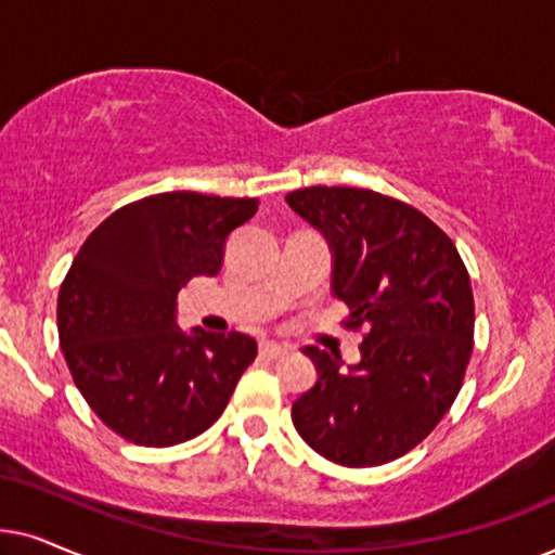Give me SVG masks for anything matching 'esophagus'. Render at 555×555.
Wrapping results in <instances>:
<instances>
[{
    "label": "esophagus",
    "mask_w": 555,
    "mask_h": 555,
    "mask_svg": "<svg viewBox=\"0 0 555 555\" xmlns=\"http://www.w3.org/2000/svg\"><path fill=\"white\" fill-rule=\"evenodd\" d=\"M289 352H292V347L284 343H273V339H266V343H261L263 358L276 360V358H284V354H289Z\"/></svg>",
    "instance_id": "esophagus-1"
}]
</instances>
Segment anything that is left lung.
<instances>
[{
	"instance_id": "obj_1",
	"label": "left lung",
	"mask_w": 555,
	"mask_h": 555,
	"mask_svg": "<svg viewBox=\"0 0 555 555\" xmlns=\"http://www.w3.org/2000/svg\"><path fill=\"white\" fill-rule=\"evenodd\" d=\"M286 205L322 233L332 297L367 324L360 363L307 345L317 383L292 405L299 437L343 467L411 452L444 418L472 354L475 299L449 235L411 205L373 190L307 188Z\"/></svg>"
}]
</instances>
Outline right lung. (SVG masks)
I'll use <instances>...</instances> for the list:
<instances>
[{
  "label": "right lung",
  "instance_id": "right-lung-1",
  "mask_svg": "<svg viewBox=\"0 0 555 555\" xmlns=\"http://www.w3.org/2000/svg\"><path fill=\"white\" fill-rule=\"evenodd\" d=\"M258 201L162 192L124 205L88 241L61 286L57 332L88 405L118 437L172 447L216 424L254 363L256 339L177 324V294L216 276L225 241Z\"/></svg>",
  "mask_w": 555,
  "mask_h": 555
}]
</instances>
